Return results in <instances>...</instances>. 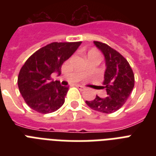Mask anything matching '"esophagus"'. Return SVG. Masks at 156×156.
Returning a JSON list of instances; mask_svg holds the SVG:
<instances>
[{"mask_svg":"<svg viewBox=\"0 0 156 156\" xmlns=\"http://www.w3.org/2000/svg\"><path fill=\"white\" fill-rule=\"evenodd\" d=\"M76 87L79 89V90H85L86 87H83V86H81V85H76Z\"/></svg>","mask_w":156,"mask_h":156,"instance_id":"1","label":"esophagus"}]
</instances>
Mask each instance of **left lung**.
Wrapping results in <instances>:
<instances>
[{
  "label": "left lung",
  "mask_w": 156,
  "mask_h": 156,
  "mask_svg": "<svg viewBox=\"0 0 156 156\" xmlns=\"http://www.w3.org/2000/svg\"><path fill=\"white\" fill-rule=\"evenodd\" d=\"M94 44L104 54L106 69L104 72V88L107 97L96 95L95 100L86 101L90 108L103 113L117 111L130 95L134 87V75L129 64L121 54L106 44L94 41Z\"/></svg>",
  "instance_id": "8db88e82"
}]
</instances>
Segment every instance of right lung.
Returning a JSON list of instances; mask_svg holds the SVG:
<instances>
[{
    "instance_id": "add662e5",
    "label": "right lung",
    "mask_w": 156,
    "mask_h": 156,
    "mask_svg": "<svg viewBox=\"0 0 156 156\" xmlns=\"http://www.w3.org/2000/svg\"><path fill=\"white\" fill-rule=\"evenodd\" d=\"M82 42L51 43L33 53L21 68L18 89L27 104L40 113L56 111L65 103L69 87L52 81L51 74H61L62 64L70 57Z\"/></svg>"
}]
</instances>
